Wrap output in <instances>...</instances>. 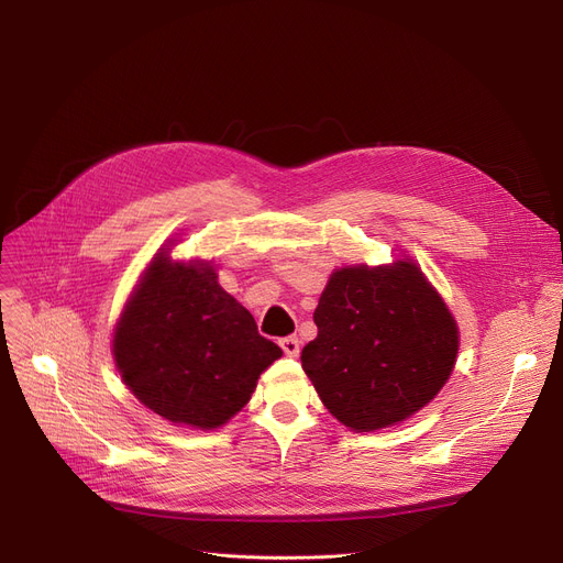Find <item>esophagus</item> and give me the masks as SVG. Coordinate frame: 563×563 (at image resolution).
Masks as SVG:
<instances>
[{"mask_svg":"<svg viewBox=\"0 0 563 563\" xmlns=\"http://www.w3.org/2000/svg\"><path fill=\"white\" fill-rule=\"evenodd\" d=\"M280 346H283V351H285V356H289V358H294V356H299V349H301V344H299V338L297 335H289V338H283L280 342H278Z\"/></svg>","mask_w":563,"mask_h":563,"instance_id":"obj_1","label":"esophagus"}]
</instances>
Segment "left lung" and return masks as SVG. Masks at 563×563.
<instances>
[{
  "label": "left lung",
  "instance_id": "1",
  "mask_svg": "<svg viewBox=\"0 0 563 563\" xmlns=\"http://www.w3.org/2000/svg\"><path fill=\"white\" fill-rule=\"evenodd\" d=\"M314 323L317 338L301 351L303 372L351 431H378L416 416L456 365V319L408 257L335 269Z\"/></svg>",
  "mask_w": 563,
  "mask_h": 563
}]
</instances>
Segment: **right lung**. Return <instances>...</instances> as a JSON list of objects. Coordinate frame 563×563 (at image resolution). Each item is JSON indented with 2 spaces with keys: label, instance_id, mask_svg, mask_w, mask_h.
I'll return each instance as SVG.
<instances>
[{
  "label": "right lung",
  "instance_id": "obj_1",
  "mask_svg": "<svg viewBox=\"0 0 563 563\" xmlns=\"http://www.w3.org/2000/svg\"><path fill=\"white\" fill-rule=\"evenodd\" d=\"M111 353L130 393L175 427H223L283 356L205 260L159 249L115 321Z\"/></svg>",
  "mask_w": 563,
  "mask_h": 563
}]
</instances>
